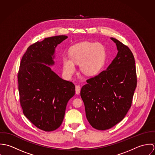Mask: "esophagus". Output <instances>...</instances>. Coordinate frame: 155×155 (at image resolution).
<instances>
[{"mask_svg": "<svg viewBox=\"0 0 155 155\" xmlns=\"http://www.w3.org/2000/svg\"><path fill=\"white\" fill-rule=\"evenodd\" d=\"M80 91H81V87L79 85H76V94H79Z\"/></svg>", "mask_w": 155, "mask_h": 155, "instance_id": "esophagus-1", "label": "esophagus"}]
</instances>
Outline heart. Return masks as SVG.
<instances>
[{"label":"heart","mask_w":155,"mask_h":155,"mask_svg":"<svg viewBox=\"0 0 155 155\" xmlns=\"http://www.w3.org/2000/svg\"><path fill=\"white\" fill-rule=\"evenodd\" d=\"M105 49L100 44L82 42L70 49V57L63 58V71L70 76L76 70L74 62L79 63L81 71L87 76L96 74L103 66L105 59Z\"/></svg>","instance_id":"heart-1"}]
</instances>
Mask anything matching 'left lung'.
<instances>
[{
  "label": "left lung",
  "mask_w": 155,
  "mask_h": 155,
  "mask_svg": "<svg viewBox=\"0 0 155 155\" xmlns=\"http://www.w3.org/2000/svg\"><path fill=\"white\" fill-rule=\"evenodd\" d=\"M111 39L117 46L116 57L107 70L88 79L81 91L89 123L98 130L110 129L124 118L137 87L133 52L116 39Z\"/></svg>",
  "instance_id": "left-lung-1"
}]
</instances>
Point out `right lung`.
I'll return each mask as SVG.
<instances>
[{
  "label": "right lung",
  "mask_w": 155,
  "mask_h": 155,
  "mask_svg": "<svg viewBox=\"0 0 155 155\" xmlns=\"http://www.w3.org/2000/svg\"><path fill=\"white\" fill-rule=\"evenodd\" d=\"M67 38L64 35L46 38L29 46L17 75L23 113L44 131H52L60 127L67 102L75 94L71 82L61 79L45 65L54 64L52 56L55 48Z\"/></svg>",
  "instance_id": "obj_1"
}]
</instances>
